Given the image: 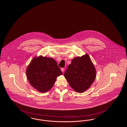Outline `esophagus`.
I'll return each instance as SVG.
<instances>
[{
    "label": "esophagus",
    "mask_w": 127,
    "mask_h": 127,
    "mask_svg": "<svg viewBox=\"0 0 127 127\" xmlns=\"http://www.w3.org/2000/svg\"><path fill=\"white\" fill-rule=\"evenodd\" d=\"M64 70H65V68H61V70L62 72H63L64 71Z\"/></svg>",
    "instance_id": "esophagus-1"
}]
</instances>
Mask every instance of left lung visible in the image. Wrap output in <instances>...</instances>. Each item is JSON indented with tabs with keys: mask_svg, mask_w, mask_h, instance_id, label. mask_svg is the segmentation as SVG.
<instances>
[{
	"mask_svg": "<svg viewBox=\"0 0 127 127\" xmlns=\"http://www.w3.org/2000/svg\"><path fill=\"white\" fill-rule=\"evenodd\" d=\"M69 85L75 91L83 93L88 89L94 81L96 70L87 54L72 60L64 73Z\"/></svg>",
	"mask_w": 127,
	"mask_h": 127,
	"instance_id": "1",
	"label": "left lung"
}]
</instances>
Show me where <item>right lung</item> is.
Instances as JSON below:
<instances>
[{
  "instance_id": "obj_1",
  "label": "right lung",
  "mask_w": 127,
  "mask_h": 127,
  "mask_svg": "<svg viewBox=\"0 0 127 127\" xmlns=\"http://www.w3.org/2000/svg\"><path fill=\"white\" fill-rule=\"evenodd\" d=\"M62 74L53 58L41 56L34 58L26 69V76L31 85L41 93L50 90L57 77Z\"/></svg>"
}]
</instances>
